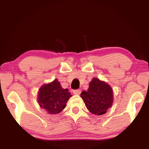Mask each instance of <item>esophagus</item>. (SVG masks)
<instances>
[{
  "mask_svg": "<svg viewBox=\"0 0 149 149\" xmlns=\"http://www.w3.org/2000/svg\"><path fill=\"white\" fill-rule=\"evenodd\" d=\"M73 93H74V95H80V93H81V90H79V89H77V90H74V91H73Z\"/></svg>",
  "mask_w": 149,
  "mask_h": 149,
  "instance_id": "1",
  "label": "esophagus"
}]
</instances>
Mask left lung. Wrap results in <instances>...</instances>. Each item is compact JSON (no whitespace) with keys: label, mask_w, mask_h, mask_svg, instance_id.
<instances>
[{"label":"left lung","mask_w":149,"mask_h":149,"mask_svg":"<svg viewBox=\"0 0 149 149\" xmlns=\"http://www.w3.org/2000/svg\"><path fill=\"white\" fill-rule=\"evenodd\" d=\"M81 97L88 110L96 116L105 114L114 101L113 90L110 85L98 78H93L87 91H82Z\"/></svg>","instance_id":"1"}]
</instances>
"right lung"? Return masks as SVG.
Instances as JSON below:
<instances>
[{
    "mask_svg": "<svg viewBox=\"0 0 149 149\" xmlns=\"http://www.w3.org/2000/svg\"><path fill=\"white\" fill-rule=\"evenodd\" d=\"M72 96L68 89H63L58 80L55 79L39 88L37 101L48 114H56L64 109Z\"/></svg>",
    "mask_w": 149,
    "mask_h": 149,
    "instance_id": "add662e5",
    "label": "right lung"
}]
</instances>
